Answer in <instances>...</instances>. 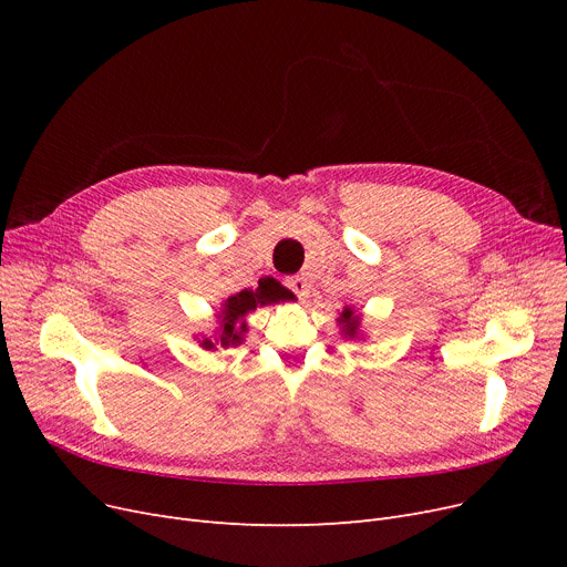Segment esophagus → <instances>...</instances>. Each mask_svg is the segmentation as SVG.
Segmentation results:
<instances>
[{
  "mask_svg": "<svg viewBox=\"0 0 567 567\" xmlns=\"http://www.w3.org/2000/svg\"><path fill=\"white\" fill-rule=\"evenodd\" d=\"M287 287H289V291L291 293H296L299 296V299L303 301V299H308V291H310V285H308V280L306 278H301V276H293V278H287Z\"/></svg>",
  "mask_w": 567,
  "mask_h": 567,
  "instance_id": "esophagus-1",
  "label": "esophagus"
}]
</instances>
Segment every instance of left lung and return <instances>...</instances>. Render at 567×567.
I'll return each instance as SVG.
<instances>
[{
	"label": "left lung",
	"instance_id": "left-lung-1",
	"mask_svg": "<svg viewBox=\"0 0 567 567\" xmlns=\"http://www.w3.org/2000/svg\"><path fill=\"white\" fill-rule=\"evenodd\" d=\"M340 323H344L347 329V336H355V329H359V317H353V310L351 308H344L342 317H340Z\"/></svg>",
	"mask_w": 567,
	"mask_h": 567
}]
</instances>
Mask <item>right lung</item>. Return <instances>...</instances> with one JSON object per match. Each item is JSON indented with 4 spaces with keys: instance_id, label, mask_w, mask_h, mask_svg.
Returning a JSON list of instances; mask_svg holds the SVG:
<instances>
[{
    "instance_id": "1",
    "label": "right lung",
    "mask_w": 567,
    "mask_h": 567,
    "mask_svg": "<svg viewBox=\"0 0 567 567\" xmlns=\"http://www.w3.org/2000/svg\"><path fill=\"white\" fill-rule=\"evenodd\" d=\"M289 299H291V291L285 289L274 278L261 280L257 285V289H244V291H238L236 296H229V299L225 301V310H223L220 344L229 347V344L241 342V333L246 331V323L238 326L241 331H236V321L244 319L246 312L255 310L257 306H268V303H278V301H289ZM202 347L214 349L216 344L212 340H202Z\"/></svg>"
}]
</instances>
